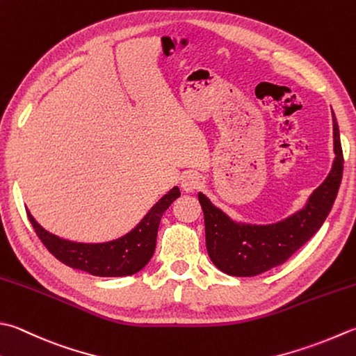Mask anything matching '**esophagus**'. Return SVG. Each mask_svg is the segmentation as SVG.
Returning <instances> with one entry per match:
<instances>
[{"mask_svg": "<svg viewBox=\"0 0 356 356\" xmlns=\"http://www.w3.org/2000/svg\"><path fill=\"white\" fill-rule=\"evenodd\" d=\"M180 186H182L184 191L193 193L202 186V179L196 172H186L184 174L182 179H180Z\"/></svg>", "mask_w": 356, "mask_h": 356, "instance_id": "1", "label": "esophagus"}]
</instances>
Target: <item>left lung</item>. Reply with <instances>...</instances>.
I'll use <instances>...</instances> for the list:
<instances>
[{
    "mask_svg": "<svg viewBox=\"0 0 356 356\" xmlns=\"http://www.w3.org/2000/svg\"><path fill=\"white\" fill-rule=\"evenodd\" d=\"M333 146L335 160L329 176L312 193L302 210L276 224H239L214 207L205 194L199 193L205 219L207 252L216 267L232 276L261 275L284 264L321 228L337 199L344 168L335 115Z\"/></svg>",
    "mask_w": 356,
    "mask_h": 356,
    "instance_id": "1",
    "label": "left lung"
}]
</instances>
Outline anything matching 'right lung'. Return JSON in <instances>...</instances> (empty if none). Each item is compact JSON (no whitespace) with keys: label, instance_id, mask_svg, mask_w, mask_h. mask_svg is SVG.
Masks as SVG:
<instances>
[{"label":"right lung","instance_id":"add662e5","mask_svg":"<svg viewBox=\"0 0 356 356\" xmlns=\"http://www.w3.org/2000/svg\"><path fill=\"white\" fill-rule=\"evenodd\" d=\"M179 196V188L174 186L151 208L134 229H131L123 238L103 243H80L61 239L46 232L29 211L27 218L40 241L60 262L72 268L88 271L94 276H129L140 271L154 254L160 219Z\"/></svg>","mask_w":356,"mask_h":356}]
</instances>
